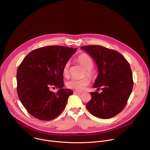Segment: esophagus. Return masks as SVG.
Instances as JSON below:
<instances>
[{"label": "esophagus", "instance_id": "obj_1", "mask_svg": "<svg viewBox=\"0 0 150 150\" xmlns=\"http://www.w3.org/2000/svg\"><path fill=\"white\" fill-rule=\"evenodd\" d=\"M74 94H76V95H79V94H81V93L78 92V91H74Z\"/></svg>", "mask_w": 150, "mask_h": 150}]
</instances>
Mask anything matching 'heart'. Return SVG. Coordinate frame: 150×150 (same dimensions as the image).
<instances>
[{"instance_id":"1","label":"heart","mask_w":150,"mask_h":150,"mask_svg":"<svg viewBox=\"0 0 150 150\" xmlns=\"http://www.w3.org/2000/svg\"><path fill=\"white\" fill-rule=\"evenodd\" d=\"M77 61L85 68L83 76H87L92 79L95 78L97 76L96 71L93 68L94 66V61L91 57L86 53H82L77 57ZM70 62L68 61L63 67V74L65 77L69 75ZM90 83V80L88 78L85 77L81 79H72L67 82V86L68 88L81 91L85 89Z\"/></svg>"}]
</instances>
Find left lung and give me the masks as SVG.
Returning a JSON list of instances; mask_svg holds the SVG:
<instances>
[{
  "mask_svg": "<svg viewBox=\"0 0 150 150\" xmlns=\"http://www.w3.org/2000/svg\"><path fill=\"white\" fill-rule=\"evenodd\" d=\"M95 60L98 75L94 88L103 92L90 93L91 99L86 107L94 116L110 119L120 113L126 106L133 88L132 72L129 62L120 53L103 46H82Z\"/></svg>",
  "mask_w": 150,
  "mask_h": 150,
  "instance_id": "1",
  "label": "left lung"
}]
</instances>
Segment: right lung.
<instances>
[{
	"instance_id": "obj_1",
	"label": "right lung",
	"mask_w": 150,
	"mask_h": 150,
	"mask_svg": "<svg viewBox=\"0 0 150 150\" xmlns=\"http://www.w3.org/2000/svg\"><path fill=\"white\" fill-rule=\"evenodd\" d=\"M77 49L48 46L28 53L17 69V93L27 111L41 120H50L65 109L72 90L63 88V68ZM59 88L57 93L51 88Z\"/></svg>"
}]
</instances>
